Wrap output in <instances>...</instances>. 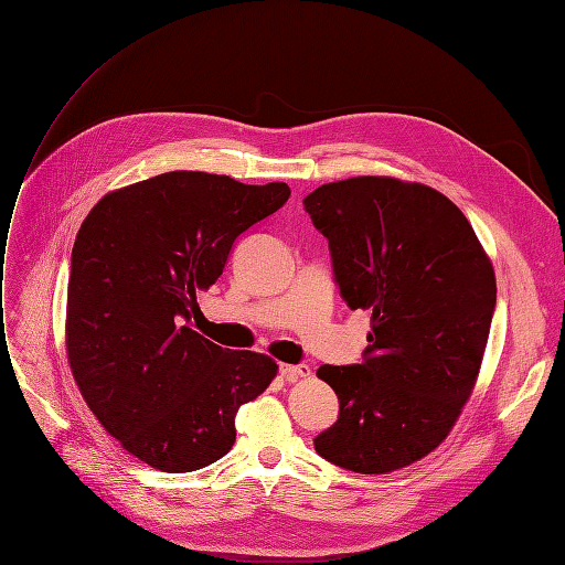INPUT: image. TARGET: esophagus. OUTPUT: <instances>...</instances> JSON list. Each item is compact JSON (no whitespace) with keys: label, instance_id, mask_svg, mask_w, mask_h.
<instances>
[{"label":"esophagus","instance_id":"obj_1","mask_svg":"<svg viewBox=\"0 0 565 565\" xmlns=\"http://www.w3.org/2000/svg\"><path fill=\"white\" fill-rule=\"evenodd\" d=\"M280 374L287 380V382H297V380H303L309 377L311 374V367L306 363H299V365H280Z\"/></svg>","mask_w":565,"mask_h":565}]
</instances>
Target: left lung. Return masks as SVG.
<instances>
[{
  "label": "left lung",
  "instance_id": "left-lung-1",
  "mask_svg": "<svg viewBox=\"0 0 565 565\" xmlns=\"http://www.w3.org/2000/svg\"><path fill=\"white\" fill-rule=\"evenodd\" d=\"M328 237L351 311L372 313L363 361L322 365L339 417L316 452L355 473H388L436 450L471 396L498 301L494 273L455 204L422 183L355 177L303 198Z\"/></svg>",
  "mask_w": 565,
  "mask_h": 565
}]
</instances>
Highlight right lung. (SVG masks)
<instances>
[{
  "mask_svg": "<svg viewBox=\"0 0 565 565\" xmlns=\"http://www.w3.org/2000/svg\"><path fill=\"white\" fill-rule=\"evenodd\" d=\"M287 198L280 181L167 172L106 195L84 218L67 358L96 419L152 469L185 473L224 457L237 409L276 377L268 355L221 349L188 322L233 243Z\"/></svg>",
  "mask_w": 565,
  "mask_h": 565,
  "instance_id": "obj_1",
  "label": "right lung"
}]
</instances>
